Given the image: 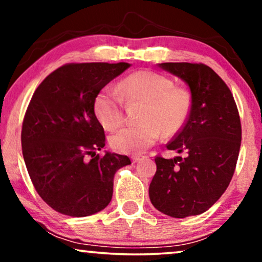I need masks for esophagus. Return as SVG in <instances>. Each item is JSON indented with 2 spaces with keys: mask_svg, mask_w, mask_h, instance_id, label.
Listing matches in <instances>:
<instances>
[{
  "mask_svg": "<svg viewBox=\"0 0 262 262\" xmlns=\"http://www.w3.org/2000/svg\"><path fill=\"white\" fill-rule=\"evenodd\" d=\"M140 159H141V157H140V156H133L132 157V161H133V163H138V161L140 160Z\"/></svg>",
  "mask_w": 262,
  "mask_h": 262,
  "instance_id": "34e87169",
  "label": "esophagus"
}]
</instances>
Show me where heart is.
I'll return each instance as SVG.
<instances>
[{
	"mask_svg": "<svg viewBox=\"0 0 262 262\" xmlns=\"http://www.w3.org/2000/svg\"><path fill=\"white\" fill-rule=\"evenodd\" d=\"M120 90L106 85L94 101L95 115L105 129H115L122 123L123 97L145 103L136 126H127L110 138L115 150L138 154L154 145L160 136L173 135L182 129L189 116L191 98L186 90L174 88L166 76L153 71H138L123 78Z\"/></svg>",
	"mask_w": 262,
	"mask_h": 262,
	"instance_id": "heart-1",
	"label": "heart"
}]
</instances>
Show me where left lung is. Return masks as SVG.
Here are the masks:
<instances>
[{
    "label": "left lung",
    "mask_w": 262,
    "mask_h": 262,
    "mask_svg": "<svg viewBox=\"0 0 262 262\" xmlns=\"http://www.w3.org/2000/svg\"><path fill=\"white\" fill-rule=\"evenodd\" d=\"M158 66L186 83L191 109L182 130L166 146L185 157L156 158L149 200L165 215L184 219L206 211L229 185L241 146L240 116L229 88L209 66Z\"/></svg>",
    "instance_id": "left-lung-1"
}]
</instances>
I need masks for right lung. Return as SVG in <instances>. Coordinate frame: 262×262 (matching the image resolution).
<instances>
[{"instance_id":"right-lung-1","label":"right lung","mask_w":262,"mask_h":262,"mask_svg":"<svg viewBox=\"0 0 262 262\" xmlns=\"http://www.w3.org/2000/svg\"><path fill=\"white\" fill-rule=\"evenodd\" d=\"M128 62H84L57 69L35 90L21 132L24 160L36 192L56 211L85 217L113 197L114 176L130 164L105 150L104 129L94 112L96 96Z\"/></svg>"}]
</instances>
